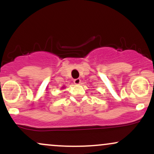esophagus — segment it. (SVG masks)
<instances>
[{"instance_id": "esophagus-1", "label": "esophagus", "mask_w": 154, "mask_h": 154, "mask_svg": "<svg viewBox=\"0 0 154 154\" xmlns=\"http://www.w3.org/2000/svg\"><path fill=\"white\" fill-rule=\"evenodd\" d=\"M80 82H81V79H74V83H75V85H79V84H80Z\"/></svg>"}]
</instances>
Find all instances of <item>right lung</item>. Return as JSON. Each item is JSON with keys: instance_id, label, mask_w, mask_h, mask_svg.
<instances>
[{"instance_id": "right-lung-1", "label": "right lung", "mask_w": 154, "mask_h": 154, "mask_svg": "<svg viewBox=\"0 0 154 154\" xmlns=\"http://www.w3.org/2000/svg\"><path fill=\"white\" fill-rule=\"evenodd\" d=\"M65 87H64V86H63V87H62V88H64Z\"/></svg>"}]
</instances>
